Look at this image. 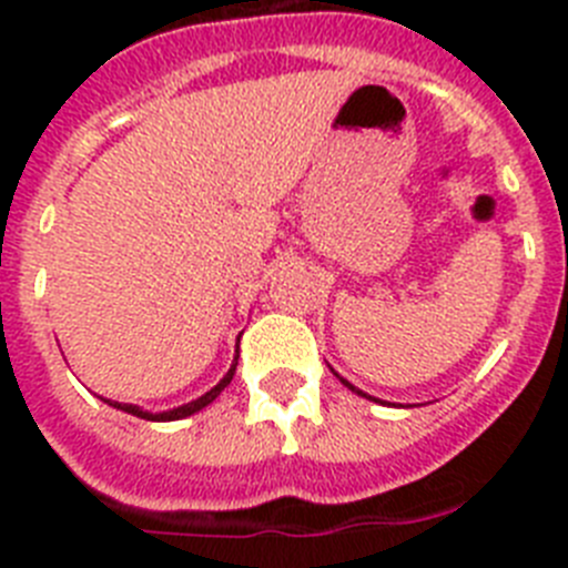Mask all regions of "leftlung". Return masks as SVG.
Instances as JSON below:
<instances>
[{
	"instance_id": "1",
	"label": "left lung",
	"mask_w": 568,
	"mask_h": 568,
	"mask_svg": "<svg viewBox=\"0 0 568 568\" xmlns=\"http://www.w3.org/2000/svg\"><path fill=\"white\" fill-rule=\"evenodd\" d=\"M335 375H338V373H335ZM338 378H341V375H338ZM341 384H344V386H349V389H353V393H358V395H364V398H369V400H375V404H381L378 398H373V395H366L364 389H358V386H353V384H349V381H346V378H341Z\"/></svg>"
}]
</instances>
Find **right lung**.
<instances>
[{"mask_svg": "<svg viewBox=\"0 0 568 568\" xmlns=\"http://www.w3.org/2000/svg\"><path fill=\"white\" fill-rule=\"evenodd\" d=\"M239 338H241V335H239ZM235 353H239V349H235ZM235 366H239V355H235L233 364H230L227 375H224V378L219 381V384H215L213 389H210V393H204L202 398L190 400V404H182V406H175V409H168V413H148V409H142V406H135V404H119V400H108V398H102V400H104V404L113 406V409H122V413L135 415V418H144V420H182V418H187V415H195V413H199V409H204V406H207V404H213V400L219 398V395H222L224 386H227L230 381H233Z\"/></svg>", "mask_w": 568, "mask_h": 568, "instance_id": "add662e5", "label": "right lung"}]
</instances>
